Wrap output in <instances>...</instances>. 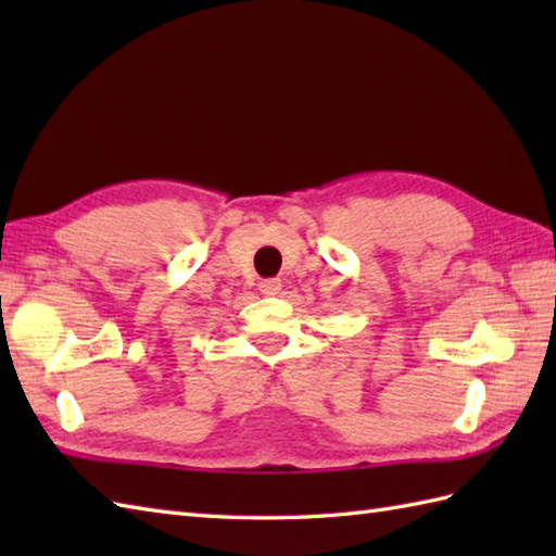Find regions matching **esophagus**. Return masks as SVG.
Masks as SVG:
<instances>
[{
  "instance_id": "34e87169",
  "label": "esophagus",
  "mask_w": 556,
  "mask_h": 556,
  "mask_svg": "<svg viewBox=\"0 0 556 556\" xmlns=\"http://www.w3.org/2000/svg\"><path fill=\"white\" fill-rule=\"evenodd\" d=\"M260 291H263L265 296H277L281 291V279H263L260 281Z\"/></svg>"
}]
</instances>
